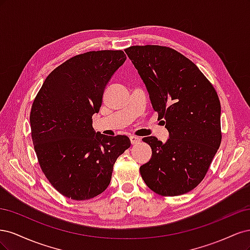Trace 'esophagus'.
I'll return each mask as SVG.
<instances>
[{
	"label": "esophagus",
	"mask_w": 250,
	"mask_h": 250,
	"mask_svg": "<svg viewBox=\"0 0 250 250\" xmlns=\"http://www.w3.org/2000/svg\"><path fill=\"white\" fill-rule=\"evenodd\" d=\"M140 141H141V139L138 138V137H133V135H131V137H130V142H131L132 145H135V144L140 143Z\"/></svg>",
	"instance_id": "34e87169"
}]
</instances>
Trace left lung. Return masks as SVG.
Wrapping results in <instances>:
<instances>
[{
  "label": "left lung",
  "instance_id": "1",
  "mask_svg": "<svg viewBox=\"0 0 250 250\" xmlns=\"http://www.w3.org/2000/svg\"><path fill=\"white\" fill-rule=\"evenodd\" d=\"M125 52L169 131L166 143L155 137L143 139L152 156L141 166L142 178L162 196L190 192L206 176L221 144L217 92L197 65L174 49L147 44Z\"/></svg>",
  "mask_w": 250,
  "mask_h": 250
}]
</instances>
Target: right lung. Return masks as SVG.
I'll use <instances>...</instances> for the list:
<instances>
[{
  "label": "right lung",
  "instance_id": "1",
  "mask_svg": "<svg viewBox=\"0 0 250 250\" xmlns=\"http://www.w3.org/2000/svg\"><path fill=\"white\" fill-rule=\"evenodd\" d=\"M126 60L123 51H90L66 60L42 83L30 112L34 150L49 183L65 197L87 200L106 190L126 135L96 132L105 86Z\"/></svg>",
  "mask_w": 250,
  "mask_h": 250
}]
</instances>
